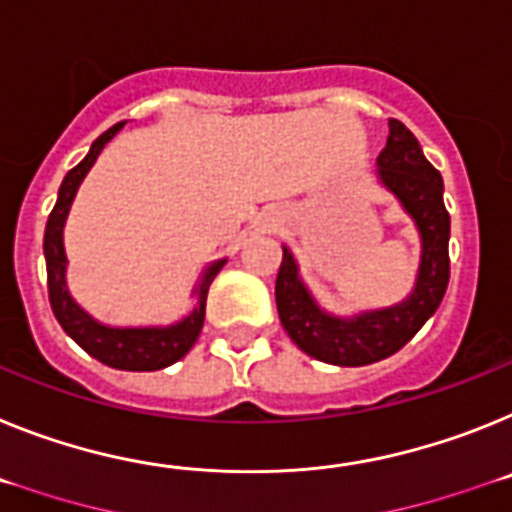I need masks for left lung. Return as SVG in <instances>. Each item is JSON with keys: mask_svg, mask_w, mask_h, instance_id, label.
Here are the masks:
<instances>
[{"mask_svg": "<svg viewBox=\"0 0 512 512\" xmlns=\"http://www.w3.org/2000/svg\"><path fill=\"white\" fill-rule=\"evenodd\" d=\"M376 162L381 185L397 195L420 231V270L410 296L389 309L363 311L350 319L332 317L311 299L299 278L296 260L286 247L275 278V304L283 330L306 355L332 366H368L402 350L441 306L451 275V216L443 203L441 172L425 159L415 133L394 118L389 121V139Z\"/></svg>", "mask_w": 512, "mask_h": 512, "instance_id": "obj_1", "label": "left lung"}]
</instances>
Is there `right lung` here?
Masks as SVG:
<instances>
[{"label":"right lung","mask_w":512,"mask_h":512,"mask_svg":"<svg viewBox=\"0 0 512 512\" xmlns=\"http://www.w3.org/2000/svg\"><path fill=\"white\" fill-rule=\"evenodd\" d=\"M123 123H115L113 128L97 136L92 144L90 154L66 172L64 182L59 188V198L53 206L51 216L46 224V237H43V252H46V270H48V301L51 309L64 327L66 335L84 348L92 358L110 368H121V371H159L172 363H177L182 355L188 353L195 345L198 335L203 330V319H206V296L208 286L213 283L216 273L224 268L226 260L213 262L203 273L201 283L195 288L198 293V306L190 311L182 322L170 324V327H105L97 319H92L77 301L69 296L66 288V252H64V224L69 216L71 201L77 195V188L82 185L84 175L90 172L100 151L105 149L115 133L121 131Z\"/></svg>","instance_id":"obj_1"}]
</instances>
